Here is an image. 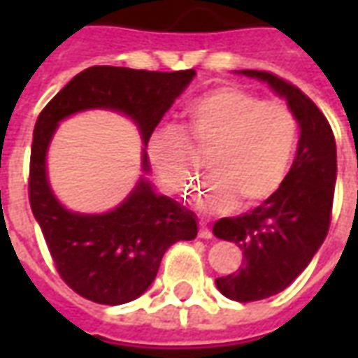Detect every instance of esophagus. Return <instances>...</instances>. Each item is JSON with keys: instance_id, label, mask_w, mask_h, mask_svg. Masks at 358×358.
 Returning a JSON list of instances; mask_svg holds the SVG:
<instances>
[{"instance_id": "esophagus-1", "label": "esophagus", "mask_w": 358, "mask_h": 358, "mask_svg": "<svg viewBox=\"0 0 358 358\" xmlns=\"http://www.w3.org/2000/svg\"><path fill=\"white\" fill-rule=\"evenodd\" d=\"M199 238H203V240H210V238H213V232H210L209 228L203 224V222L199 224Z\"/></svg>"}]
</instances>
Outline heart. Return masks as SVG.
Segmentation results:
<instances>
[{
    "label": "heart",
    "mask_w": 358,
    "mask_h": 358,
    "mask_svg": "<svg viewBox=\"0 0 358 358\" xmlns=\"http://www.w3.org/2000/svg\"><path fill=\"white\" fill-rule=\"evenodd\" d=\"M186 117L187 138L164 124L148 141L149 161L169 192L186 194L195 184L194 148L210 149V176L197 192L205 213H228L238 201L253 207L276 194L297 145V120L287 105L220 86L189 103Z\"/></svg>",
    "instance_id": "1"
}]
</instances>
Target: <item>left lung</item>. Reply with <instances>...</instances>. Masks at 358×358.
Segmentation results:
<instances>
[{"mask_svg": "<svg viewBox=\"0 0 358 358\" xmlns=\"http://www.w3.org/2000/svg\"><path fill=\"white\" fill-rule=\"evenodd\" d=\"M238 74L266 82L284 97L301 130L295 161L276 194L251 213L213 226L217 238L243 251V266L215 284L228 299L248 303L284 292L320 249L330 228L338 157L328 120L299 88L264 71Z\"/></svg>", "mask_w": 358, "mask_h": 358, "instance_id": "obj_1", "label": "left lung"}]
</instances>
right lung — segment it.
<instances>
[{
	"label": "right lung",
	"instance_id": "right-lung-1",
	"mask_svg": "<svg viewBox=\"0 0 358 358\" xmlns=\"http://www.w3.org/2000/svg\"><path fill=\"white\" fill-rule=\"evenodd\" d=\"M195 71L157 73L126 66H90L51 99L34 126L28 195L57 272L74 292L101 305H122L140 297L155 280L164 251L194 240L192 210L157 194L148 174V151L141 149V178L124 201L99 215L63 207L48 178V149L61 120L90 109L117 110L149 136L174 99L194 80Z\"/></svg>",
	"mask_w": 358,
	"mask_h": 358
}]
</instances>
